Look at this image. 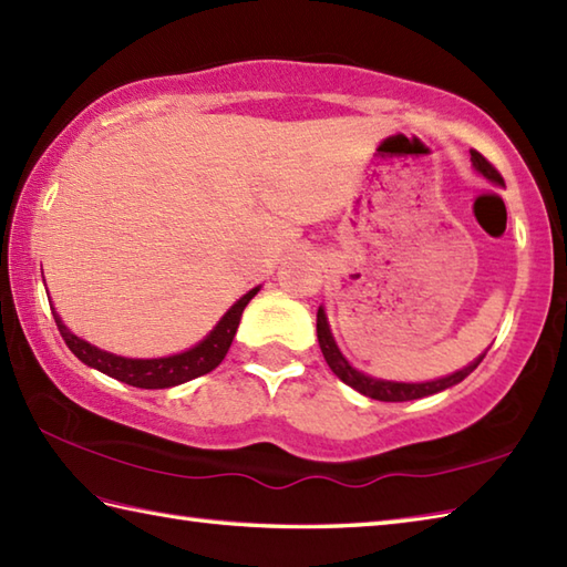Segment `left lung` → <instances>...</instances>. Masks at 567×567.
I'll return each mask as SVG.
<instances>
[{
  "mask_svg": "<svg viewBox=\"0 0 567 567\" xmlns=\"http://www.w3.org/2000/svg\"><path fill=\"white\" fill-rule=\"evenodd\" d=\"M470 156H472V166H475L484 178H489L492 183H499V186H504L502 173L496 171L487 158H484L480 152H475V148H472ZM318 342H320L322 357H326V362H328L332 372L338 374L348 386H352V389L360 391V394H364L369 399H377V401H413V399L437 394V391L455 386L470 372H475L477 364L484 360V354H487V352H484L480 360H475L470 367L460 369V372L450 374V377L435 379V381H423V384H399V381H381V379H372V377H367L362 372H357V369L348 360H344L342 352L338 350V344H334L330 326H328V318H326V310H322V308H318Z\"/></svg>",
  "mask_w": 567,
  "mask_h": 567,
  "instance_id": "8db88e82",
  "label": "left lung"
}]
</instances>
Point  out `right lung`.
<instances>
[{"label":"right lung","mask_w":567,"mask_h":567,"mask_svg":"<svg viewBox=\"0 0 567 567\" xmlns=\"http://www.w3.org/2000/svg\"><path fill=\"white\" fill-rule=\"evenodd\" d=\"M257 291L259 288H251L249 293L241 296L237 303L223 316V320L217 322L215 330L207 334L200 344H195L193 350L173 354V357H161V360H130V357H117L112 352L97 350L95 344L80 340L78 334L68 330L63 326V320L58 318L55 310H53V318H55L58 330H61V338L65 340V344L71 348V352L80 362H85L87 367H95L102 374L120 379L124 384L136 386V389H168V386L183 384V381H190L195 377L213 372V369L225 360V354L237 332L241 310H245L249 300L257 296Z\"/></svg>","instance_id":"add662e5"}]
</instances>
